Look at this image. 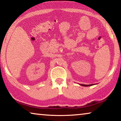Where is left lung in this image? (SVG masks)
<instances>
[{
  "label": "left lung",
  "instance_id": "left-lung-1",
  "mask_svg": "<svg viewBox=\"0 0 121 121\" xmlns=\"http://www.w3.org/2000/svg\"><path fill=\"white\" fill-rule=\"evenodd\" d=\"M81 86H92L93 85H95V84H90V85H85V84H79Z\"/></svg>",
  "mask_w": 121,
  "mask_h": 121
}]
</instances>
